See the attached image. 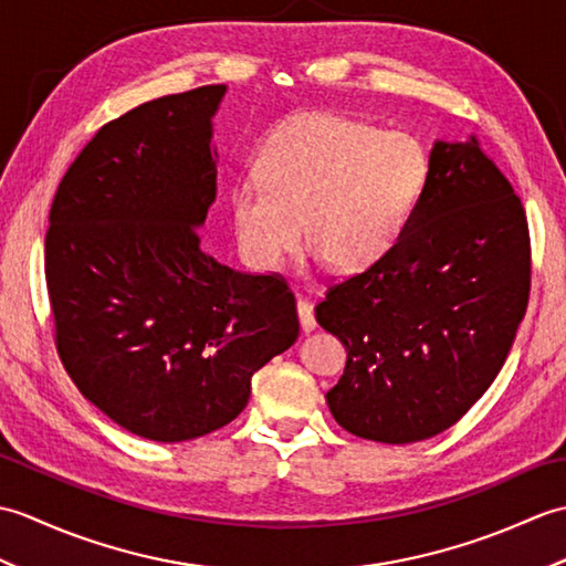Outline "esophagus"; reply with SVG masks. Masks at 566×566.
I'll return each instance as SVG.
<instances>
[{
  "label": "esophagus",
  "instance_id": "esophagus-1",
  "mask_svg": "<svg viewBox=\"0 0 566 566\" xmlns=\"http://www.w3.org/2000/svg\"><path fill=\"white\" fill-rule=\"evenodd\" d=\"M296 314L298 323H302V331H314L316 328V316H314V306H311L308 298H298L296 302Z\"/></svg>",
  "mask_w": 566,
  "mask_h": 566
}]
</instances>
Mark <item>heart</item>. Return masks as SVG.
Here are the masks:
<instances>
[{
  "label": "heart",
  "mask_w": 566,
  "mask_h": 566,
  "mask_svg": "<svg viewBox=\"0 0 566 566\" xmlns=\"http://www.w3.org/2000/svg\"><path fill=\"white\" fill-rule=\"evenodd\" d=\"M258 179L231 189L235 248L274 270L306 245L335 272H363L396 245L428 182V150L411 134L333 114H298L264 143Z\"/></svg>",
  "instance_id": "heart-1"
}]
</instances>
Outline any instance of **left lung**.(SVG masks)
<instances>
[{"mask_svg":"<svg viewBox=\"0 0 566 566\" xmlns=\"http://www.w3.org/2000/svg\"><path fill=\"white\" fill-rule=\"evenodd\" d=\"M396 245L316 306L347 363L326 394L357 438L406 444L454 426L496 379L531 292L521 199L472 136L436 140Z\"/></svg>","mask_w":566,"mask_h":566,"instance_id":"obj_1","label":"left lung"}]
</instances>
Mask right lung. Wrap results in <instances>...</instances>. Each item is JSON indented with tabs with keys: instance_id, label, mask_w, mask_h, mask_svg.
Here are the masks:
<instances>
[{
	"instance_id": "1",
	"label": "right lung",
	"mask_w": 566,
	"mask_h": 566,
	"mask_svg": "<svg viewBox=\"0 0 566 566\" xmlns=\"http://www.w3.org/2000/svg\"><path fill=\"white\" fill-rule=\"evenodd\" d=\"M226 84L136 106L97 130L60 182L45 235L57 353L84 399L155 442L243 411L250 381L298 335L276 274L213 260V116Z\"/></svg>"
}]
</instances>
